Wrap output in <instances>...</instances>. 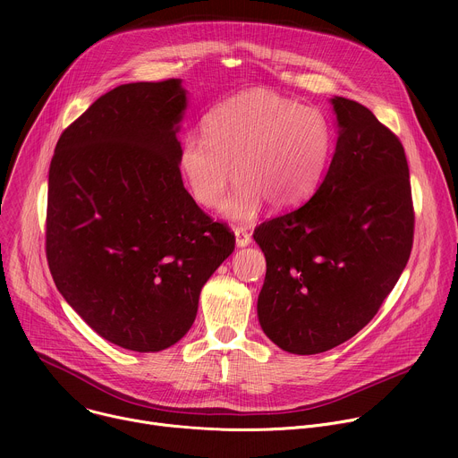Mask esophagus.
<instances>
[{
    "instance_id": "34e87169",
    "label": "esophagus",
    "mask_w": 458,
    "mask_h": 458,
    "mask_svg": "<svg viewBox=\"0 0 458 458\" xmlns=\"http://www.w3.org/2000/svg\"><path fill=\"white\" fill-rule=\"evenodd\" d=\"M235 242H237V246H248L251 242L250 232L242 226H235Z\"/></svg>"
}]
</instances>
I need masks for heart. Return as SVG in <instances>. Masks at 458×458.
Returning a JSON list of instances; mask_svg holds the SVG:
<instances>
[{"label":"heart","instance_id":"heart-1","mask_svg":"<svg viewBox=\"0 0 458 458\" xmlns=\"http://www.w3.org/2000/svg\"><path fill=\"white\" fill-rule=\"evenodd\" d=\"M332 150L324 115L268 89H253L217 105L203 138L188 136L179 166L191 198L217 208L233 181L225 214L248 221L267 201L276 210L301 205L317 188Z\"/></svg>","mask_w":458,"mask_h":458}]
</instances>
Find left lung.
<instances>
[{"label":"left lung","mask_w":458,"mask_h":458,"mask_svg":"<svg viewBox=\"0 0 458 458\" xmlns=\"http://www.w3.org/2000/svg\"><path fill=\"white\" fill-rule=\"evenodd\" d=\"M339 140L302 207L260 223L267 277L257 313L284 352H328L377 315L411 253L415 210L401 140L369 108L332 99Z\"/></svg>","instance_id":"1"}]
</instances>
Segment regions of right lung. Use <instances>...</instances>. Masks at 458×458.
I'll return each instance as SVG.
<instances>
[{"label":"right lung","instance_id":"1","mask_svg":"<svg viewBox=\"0 0 458 458\" xmlns=\"http://www.w3.org/2000/svg\"><path fill=\"white\" fill-rule=\"evenodd\" d=\"M179 83L103 94L63 130L48 168L45 251L59 293L103 339L141 353L182 339L235 248L182 186Z\"/></svg>","mask_w":458,"mask_h":458}]
</instances>
